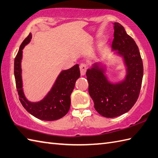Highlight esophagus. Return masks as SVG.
I'll use <instances>...</instances> for the list:
<instances>
[{"label":"esophagus","mask_w":158,"mask_h":158,"mask_svg":"<svg viewBox=\"0 0 158 158\" xmlns=\"http://www.w3.org/2000/svg\"><path fill=\"white\" fill-rule=\"evenodd\" d=\"M86 69H87V67L85 64H81L80 65V73H81L82 76H84L85 74Z\"/></svg>","instance_id":"1"}]
</instances>
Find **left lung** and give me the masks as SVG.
Instances as JSON below:
<instances>
[{
	"label": "left lung",
	"mask_w": 158,
	"mask_h": 158,
	"mask_svg": "<svg viewBox=\"0 0 158 158\" xmlns=\"http://www.w3.org/2000/svg\"><path fill=\"white\" fill-rule=\"evenodd\" d=\"M114 36L112 47L124 56L127 65L125 81L116 85L108 82L99 64L86 71L89 93L94 109L106 118L117 117L131 110L139 98L143 76L139 48L120 23H114Z\"/></svg>",
	"instance_id": "8db88e82"
}]
</instances>
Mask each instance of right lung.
Returning a JSON list of instances; mask_svg holds the SVG:
<instances>
[{
	"instance_id": "add662e5",
	"label": "right lung",
	"mask_w": 158,
	"mask_h": 158,
	"mask_svg": "<svg viewBox=\"0 0 158 158\" xmlns=\"http://www.w3.org/2000/svg\"><path fill=\"white\" fill-rule=\"evenodd\" d=\"M31 38V34L30 33L21 44L14 61V75L19 99L26 111L36 118L46 121L57 120L64 117L69 110L70 95L74 89L76 80L80 76L79 65L76 64L70 69L63 71L50 93L43 101L38 103L29 102L24 96L22 90L21 60L23 48L29 43Z\"/></svg>"
}]
</instances>
